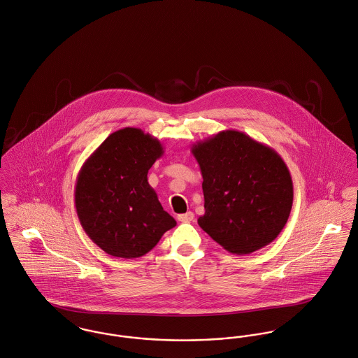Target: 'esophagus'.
I'll return each instance as SVG.
<instances>
[{
  "instance_id": "34e87169",
  "label": "esophagus",
  "mask_w": 358,
  "mask_h": 358,
  "mask_svg": "<svg viewBox=\"0 0 358 358\" xmlns=\"http://www.w3.org/2000/svg\"><path fill=\"white\" fill-rule=\"evenodd\" d=\"M177 219L181 222V223H189L193 219H194V213L193 212H187V213H181L177 216Z\"/></svg>"
}]
</instances>
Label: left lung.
Wrapping results in <instances>:
<instances>
[{
    "instance_id": "left-lung-1",
    "label": "left lung",
    "mask_w": 358,
    "mask_h": 358,
    "mask_svg": "<svg viewBox=\"0 0 358 358\" xmlns=\"http://www.w3.org/2000/svg\"><path fill=\"white\" fill-rule=\"evenodd\" d=\"M203 176L206 213L199 226L224 250L257 252L287 224L294 203L291 173L273 148L236 129L192 146Z\"/></svg>"
}]
</instances>
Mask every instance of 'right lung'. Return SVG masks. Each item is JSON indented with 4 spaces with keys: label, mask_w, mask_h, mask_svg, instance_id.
I'll return each mask as SVG.
<instances>
[{
    "label": "right lung",
    "mask_w": 358,
    "mask_h": 358,
    "mask_svg": "<svg viewBox=\"0 0 358 358\" xmlns=\"http://www.w3.org/2000/svg\"><path fill=\"white\" fill-rule=\"evenodd\" d=\"M162 155L157 138L126 127L85 161L76 182V210L84 231L106 254L142 257L177 224L148 181V170Z\"/></svg>",
    "instance_id": "1"
}]
</instances>
